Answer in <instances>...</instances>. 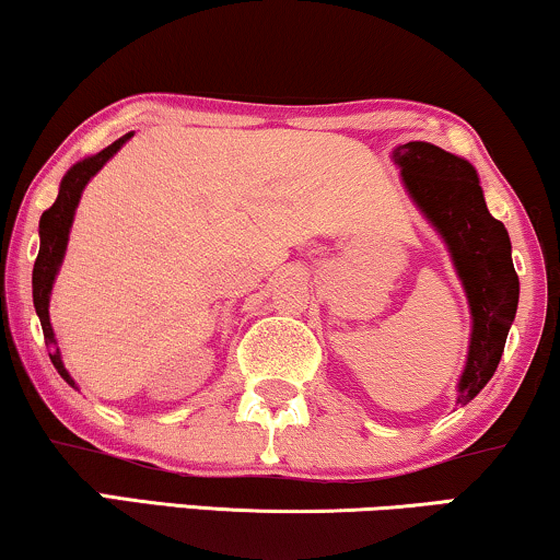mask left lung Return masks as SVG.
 <instances>
[{"label":"left lung","mask_w":560,"mask_h":560,"mask_svg":"<svg viewBox=\"0 0 560 560\" xmlns=\"http://www.w3.org/2000/svg\"><path fill=\"white\" fill-rule=\"evenodd\" d=\"M406 194L447 245L470 307V346L457 382V402L468 406L488 385L504 353L520 279L512 264V240L486 207L476 167L429 141L393 150Z\"/></svg>","instance_id":"left-lung-1"}]
</instances>
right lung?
Returning <instances> with one entry per match:
<instances>
[{
	"mask_svg": "<svg viewBox=\"0 0 560 560\" xmlns=\"http://www.w3.org/2000/svg\"><path fill=\"white\" fill-rule=\"evenodd\" d=\"M133 137L131 133H124L121 139L113 141L110 147H105L97 154H90L67 170V175L61 178L59 186V196H56L54 207L44 211L38 224V235H40V247H38V258H35L33 266V304L35 313L40 317V328H44V338L46 343L51 346V362L56 366V372L67 380V385H72L77 390V382L72 380V374L67 372V366L61 362V351L56 349V336L51 328V315H48V304H51V292H54V281L59 276V268L63 264V256H67V243H69V232H72V222H74V211L80 207L82 190L88 186L92 175L101 173V167L108 162L113 154H116L121 147Z\"/></svg>",
	"mask_w": 560,
	"mask_h": 560,
	"instance_id": "obj_1",
	"label": "right lung"
}]
</instances>
